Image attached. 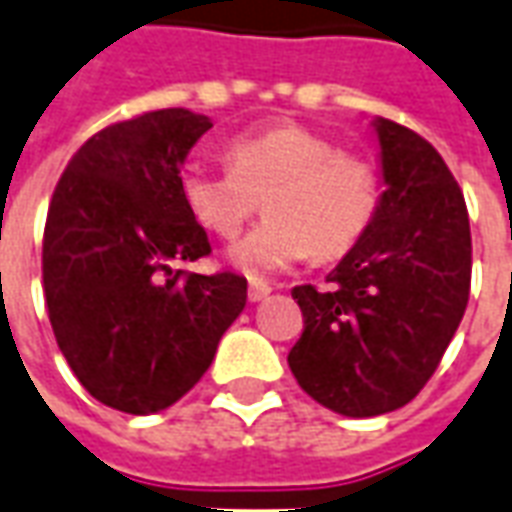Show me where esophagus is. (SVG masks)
<instances>
[{
    "instance_id": "obj_1",
    "label": "esophagus",
    "mask_w": 512,
    "mask_h": 512,
    "mask_svg": "<svg viewBox=\"0 0 512 512\" xmlns=\"http://www.w3.org/2000/svg\"><path fill=\"white\" fill-rule=\"evenodd\" d=\"M268 293H271V285H266V282H249V299H252V302L266 299Z\"/></svg>"
}]
</instances>
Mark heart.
<instances>
[{
    "instance_id": "b5f03b06",
    "label": "heart",
    "mask_w": 512,
    "mask_h": 512,
    "mask_svg": "<svg viewBox=\"0 0 512 512\" xmlns=\"http://www.w3.org/2000/svg\"><path fill=\"white\" fill-rule=\"evenodd\" d=\"M224 157L227 169L185 166L180 196L191 219L224 241L244 230L263 199L268 219L230 252L246 274H268L307 255L343 257L380 210L377 163L302 124L238 135Z\"/></svg>"
}]
</instances>
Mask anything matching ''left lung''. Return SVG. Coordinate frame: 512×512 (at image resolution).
Wrapping results in <instances>:
<instances>
[{"mask_svg": "<svg viewBox=\"0 0 512 512\" xmlns=\"http://www.w3.org/2000/svg\"><path fill=\"white\" fill-rule=\"evenodd\" d=\"M380 210L327 288L296 285L305 330L288 366L341 416L391 413L441 363L471 291V230L460 185L418 132L377 121Z\"/></svg>", "mask_w": 512, "mask_h": 512, "instance_id": "left-lung-1", "label": "left lung"}]
</instances>
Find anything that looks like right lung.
<instances>
[{"label": "right lung", "mask_w": 512, "mask_h": 512, "mask_svg": "<svg viewBox=\"0 0 512 512\" xmlns=\"http://www.w3.org/2000/svg\"><path fill=\"white\" fill-rule=\"evenodd\" d=\"M213 121L166 107L116 121L74 152L44 227V296L57 346L102 405L146 416L202 380L246 305V277L171 263L210 255L180 169Z\"/></svg>", "instance_id": "1"}]
</instances>
